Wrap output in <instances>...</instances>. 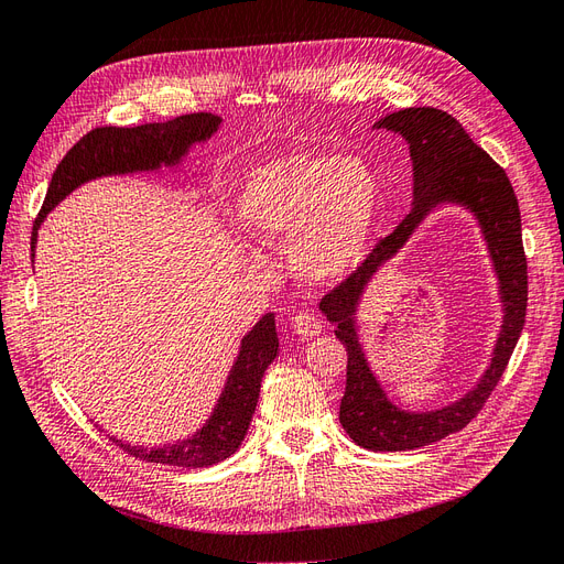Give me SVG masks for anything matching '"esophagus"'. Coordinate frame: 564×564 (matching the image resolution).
<instances>
[{
	"label": "esophagus",
	"instance_id": "obj_1",
	"mask_svg": "<svg viewBox=\"0 0 564 564\" xmlns=\"http://www.w3.org/2000/svg\"><path fill=\"white\" fill-rule=\"evenodd\" d=\"M292 329L301 338H313L322 332V322L313 313H299L296 317H292Z\"/></svg>",
	"mask_w": 564,
	"mask_h": 564
}]
</instances>
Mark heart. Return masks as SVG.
<instances>
[{
    "instance_id": "b5f03b06",
    "label": "heart",
    "mask_w": 564,
    "mask_h": 564,
    "mask_svg": "<svg viewBox=\"0 0 564 564\" xmlns=\"http://www.w3.org/2000/svg\"><path fill=\"white\" fill-rule=\"evenodd\" d=\"M379 214V185L360 160L315 152L268 162L247 176L237 216L256 240L284 249L303 280L329 282L357 265Z\"/></svg>"
}]
</instances>
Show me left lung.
Here are the masks:
<instances>
[{
	"label": "left lung",
	"mask_w": 564,
	"mask_h": 564,
	"mask_svg": "<svg viewBox=\"0 0 564 564\" xmlns=\"http://www.w3.org/2000/svg\"><path fill=\"white\" fill-rule=\"evenodd\" d=\"M377 129L398 131L414 162V209L373 247L350 275L319 301L322 313L336 324V338L346 346L348 371L340 400V425L355 445L371 452H406L447 437L477 416L501 381L516 350L527 315V256L522 247L520 207L503 169L477 145L456 119L437 108H404L383 117ZM442 200L464 203L486 232L505 301V327L486 377L466 399L435 413H402L384 393L364 360L354 332L356 301L378 265L394 254L420 220Z\"/></svg>",
	"instance_id": "1"
}]
</instances>
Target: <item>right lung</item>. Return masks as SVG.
Instances as JSON below:
<instances>
[{
    "instance_id": "right-lung-1",
    "label": "right lung",
    "mask_w": 564,
    "mask_h": 564,
    "mask_svg": "<svg viewBox=\"0 0 564 564\" xmlns=\"http://www.w3.org/2000/svg\"><path fill=\"white\" fill-rule=\"evenodd\" d=\"M220 117L212 112L181 115L169 122H155L143 127H96L67 150V155L51 176L48 191L42 204V212L32 226V256H35L37 230L44 216L56 204L73 193L77 185L108 174H131L150 172L162 164H176L187 148L197 141H207L218 129ZM278 355V332L275 315L265 313L256 327L242 338V350L228 377V383L220 392L212 419L191 440L162 449L131 447L122 440L110 437L124 454L148 460V464H166L183 468H209L218 460L228 458L242 445L249 421L259 402L261 379L268 365Z\"/></svg>"
}]
</instances>
